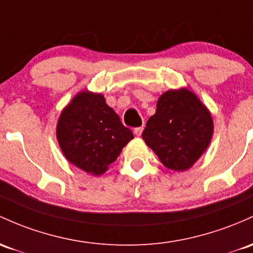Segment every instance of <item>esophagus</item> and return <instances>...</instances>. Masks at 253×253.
Returning <instances> with one entry per match:
<instances>
[{
	"label": "esophagus",
	"mask_w": 253,
	"mask_h": 253,
	"mask_svg": "<svg viewBox=\"0 0 253 253\" xmlns=\"http://www.w3.org/2000/svg\"><path fill=\"white\" fill-rule=\"evenodd\" d=\"M143 129L144 127H137V128H134V134L138 135V137H140L141 133H143Z\"/></svg>",
	"instance_id": "obj_1"
}]
</instances>
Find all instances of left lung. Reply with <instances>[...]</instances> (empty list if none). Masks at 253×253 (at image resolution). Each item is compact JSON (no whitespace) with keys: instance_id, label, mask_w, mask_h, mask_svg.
Returning a JSON list of instances; mask_svg holds the SVG:
<instances>
[{"instance_id":"1","label":"left lung","mask_w":253,"mask_h":253,"mask_svg":"<svg viewBox=\"0 0 253 253\" xmlns=\"http://www.w3.org/2000/svg\"><path fill=\"white\" fill-rule=\"evenodd\" d=\"M213 124L209 110L187 88L170 90L157 102L143 139L165 167L181 171L192 167L209 146Z\"/></svg>"}]
</instances>
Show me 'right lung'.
<instances>
[{
  "label": "right lung",
  "mask_w": 253,
  "mask_h": 253,
  "mask_svg": "<svg viewBox=\"0 0 253 253\" xmlns=\"http://www.w3.org/2000/svg\"><path fill=\"white\" fill-rule=\"evenodd\" d=\"M57 140L71 163L92 175L105 173L133 139L104 97L84 91L61 113L57 122Z\"/></svg>",
  "instance_id": "obj_1"
}]
</instances>
